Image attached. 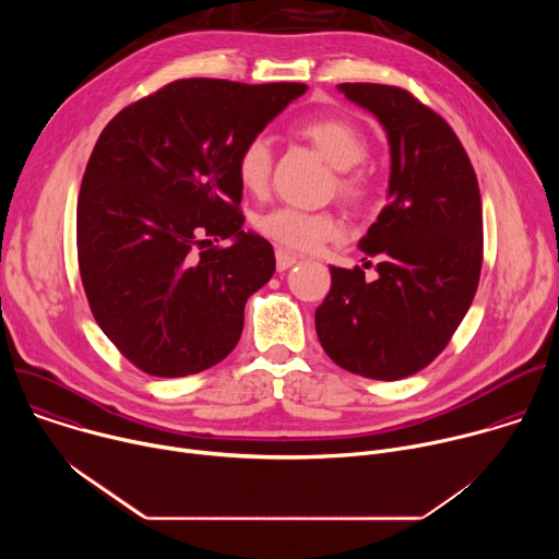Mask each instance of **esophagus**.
Returning a JSON list of instances; mask_svg holds the SVG:
<instances>
[{"instance_id":"obj_1","label":"esophagus","mask_w":559,"mask_h":559,"mask_svg":"<svg viewBox=\"0 0 559 559\" xmlns=\"http://www.w3.org/2000/svg\"><path fill=\"white\" fill-rule=\"evenodd\" d=\"M296 263H298V257H296V254H292V252H287V250H278V252H276V267H278V272H285V270L294 267Z\"/></svg>"}]
</instances>
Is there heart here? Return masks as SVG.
<instances>
[{
	"mask_svg": "<svg viewBox=\"0 0 559 559\" xmlns=\"http://www.w3.org/2000/svg\"><path fill=\"white\" fill-rule=\"evenodd\" d=\"M300 134L313 145L325 162L338 170L336 190L347 201H362L367 179L354 170L367 156L365 134L349 121L336 117L311 119L300 128ZM272 173L270 139L252 136L236 156V175L250 192H261ZM257 229L281 248L294 252H313L343 234L341 221L330 212H305L298 207H274L257 218Z\"/></svg>",
	"mask_w": 559,
	"mask_h": 559,
	"instance_id": "b5f03b06",
	"label": "heart"
}]
</instances>
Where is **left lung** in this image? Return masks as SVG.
<instances>
[{"label":"left lung","instance_id":"1","mask_svg":"<svg viewBox=\"0 0 559 559\" xmlns=\"http://www.w3.org/2000/svg\"><path fill=\"white\" fill-rule=\"evenodd\" d=\"M338 91L386 134L389 203L358 241L378 276L330 265L316 334L338 367L401 380L447 347L471 307L483 270L480 188L455 132L414 95L382 84Z\"/></svg>","mask_w":559,"mask_h":559}]
</instances>
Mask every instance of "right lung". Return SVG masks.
Returning a JSON list of instances; mask_svg holds the SVG:
<instances>
[{
  "mask_svg": "<svg viewBox=\"0 0 559 559\" xmlns=\"http://www.w3.org/2000/svg\"><path fill=\"white\" fill-rule=\"evenodd\" d=\"M305 91L181 79L104 128L76 201L79 272L95 321L141 371L199 373L241 338L276 259L243 229L236 156ZM218 237L233 246L214 249Z\"/></svg>",
  "mask_w": 559,
  "mask_h": 559,
  "instance_id": "add662e5",
  "label": "right lung"
}]
</instances>
